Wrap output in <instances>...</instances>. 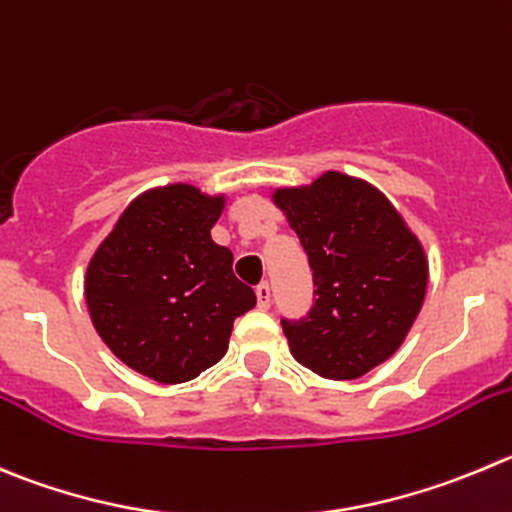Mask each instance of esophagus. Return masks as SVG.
Returning a JSON list of instances; mask_svg holds the SVG:
<instances>
[{"mask_svg": "<svg viewBox=\"0 0 512 512\" xmlns=\"http://www.w3.org/2000/svg\"><path fill=\"white\" fill-rule=\"evenodd\" d=\"M255 295H257V305H260L262 310L270 308V298H272V295H270V285L260 283V285H257V288H255Z\"/></svg>", "mask_w": 512, "mask_h": 512, "instance_id": "esophagus-1", "label": "esophagus"}]
</instances>
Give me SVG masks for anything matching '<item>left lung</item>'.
Instances as JSON below:
<instances>
[{
    "label": "left lung",
    "instance_id": "8db88e82",
    "mask_svg": "<svg viewBox=\"0 0 512 512\" xmlns=\"http://www.w3.org/2000/svg\"><path fill=\"white\" fill-rule=\"evenodd\" d=\"M272 199L288 214L315 285L308 315L280 321L290 353L326 379L369 374L404 343L422 310V245L379 189L338 171Z\"/></svg>",
    "mask_w": 512,
    "mask_h": 512
}]
</instances>
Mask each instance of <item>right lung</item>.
<instances>
[{
	"label": "right lung",
	"instance_id": "obj_1",
	"mask_svg": "<svg viewBox=\"0 0 512 512\" xmlns=\"http://www.w3.org/2000/svg\"><path fill=\"white\" fill-rule=\"evenodd\" d=\"M224 197L171 184L133 199L93 255L85 300L103 343L159 384L197 379L227 353L237 315L255 308L212 240Z\"/></svg>",
	"mask_w": 512,
	"mask_h": 512
}]
</instances>
